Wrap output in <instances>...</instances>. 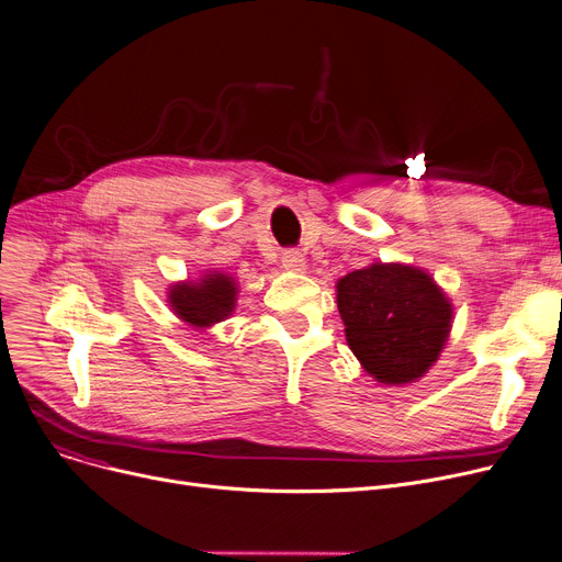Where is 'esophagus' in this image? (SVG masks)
Listing matches in <instances>:
<instances>
[{
	"label": "esophagus",
	"mask_w": 562,
	"mask_h": 562,
	"mask_svg": "<svg viewBox=\"0 0 562 562\" xmlns=\"http://www.w3.org/2000/svg\"><path fill=\"white\" fill-rule=\"evenodd\" d=\"M281 266L292 272H302L306 268V256L300 249H285L281 254Z\"/></svg>",
	"instance_id": "1"
}]
</instances>
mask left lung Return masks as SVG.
I'll return each instance as SVG.
<instances>
[{"label":"left lung","instance_id":"1","mask_svg":"<svg viewBox=\"0 0 562 562\" xmlns=\"http://www.w3.org/2000/svg\"><path fill=\"white\" fill-rule=\"evenodd\" d=\"M338 311L353 356L381 383L419 379L451 328V304L434 279L400 262H374L340 279Z\"/></svg>","mask_w":562,"mask_h":562}]
</instances>
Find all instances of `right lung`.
Wrapping results in <instances>:
<instances>
[{"label":"right lung","instance_id":"obj_1","mask_svg":"<svg viewBox=\"0 0 562 562\" xmlns=\"http://www.w3.org/2000/svg\"><path fill=\"white\" fill-rule=\"evenodd\" d=\"M175 313L192 326L226 319L236 306V283L224 274H209L202 283H181L170 292Z\"/></svg>","mask_w":562,"mask_h":562}]
</instances>
